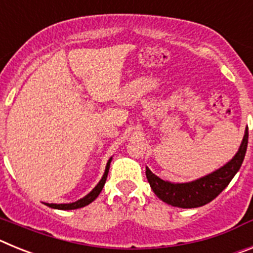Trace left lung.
Listing matches in <instances>:
<instances>
[{
    "label": "left lung",
    "instance_id": "left-lung-1",
    "mask_svg": "<svg viewBox=\"0 0 253 253\" xmlns=\"http://www.w3.org/2000/svg\"><path fill=\"white\" fill-rule=\"evenodd\" d=\"M247 143H249V129L246 128L242 143L238 152L234 154V157L220 169L198 180L190 182H169L154 175L148 167H146L147 180L153 193L166 204L184 208V209L203 207L222 193L241 169L247 151Z\"/></svg>",
    "mask_w": 253,
    "mask_h": 253
}]
</instances>
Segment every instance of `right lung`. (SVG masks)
I'll return each instance as SVG.
<instances>
[{"label":"right lung","instance_id":"1","mask_svg":"<svg viewBox=\"0 0 253 253\" xmlns=\"http://www.w3.org/2000/svg\"><path fill=\"white\" fill-rule=\"evenodd\" d=\"M111 160H113V157H110V158H109V161H107L106 167H105L104 175H102L101 180L99 181V184L96 185V186L93 187V189L91 190L90 193L87 194L86 196H84V198L80 199V200H77V202H75V203H68V204H48V203H46L45 205H48L49 208H53V209L73 210V209H78V208H84V207H86V205L90 204V203H92L93 200H95V199L97 198V196H99V194L101 193L102 187H104L105 182H106L107 173H109V169H110Z\"/></svg>","mask_w":253,"mask_h":253}]
</instances>
